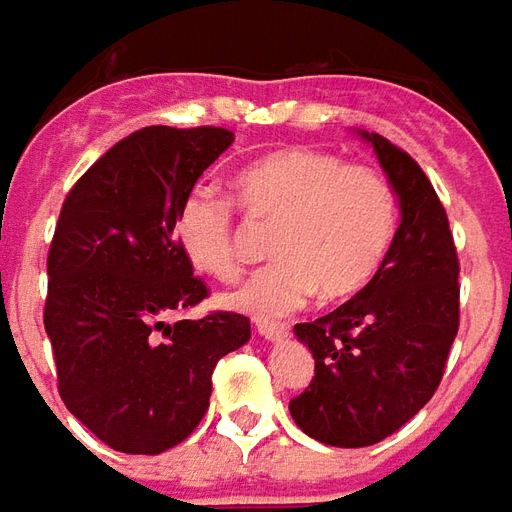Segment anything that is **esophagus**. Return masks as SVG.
<instances>
[{
  "label": "esophagus",
  "mask_w": 512,
  "mask_h": 512,
  "mask_svg": "<svg viewBox=\"0 0 512 512\" xmlns=\"http://www.w3.org/2000/svg\"><path fill=\"white\" fill-rule=\"evenodd\" d=\"M286 333H289V325L284 322H259V336H264L267 342H278Z\"/></svg>",
  "instance_id": "34e87169"
}]
</instances>
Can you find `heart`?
Listing matches in <instances>:
<instances>
[{"label": "heart", "mask_w": 512, "mask_h": 512, "mask_svg": "<svg viewBox=\"0 0 512 512\" xmlns=\"http://www.w3.org/2000/svg\"><path fill=\"white\" fill-rule=\"evenodd\" d=\"M231 198L248 220L275 226L267 245L275 262L226 297L259 320L295 311L317 289L325 300L355 295L378 273L397 228L389 179L320 148H281L256 159L234 176ZM234 204L195 190L176 215L184 256L220 281L242 273Z\"/></svg>", "instance_id": "1"}]
</instances>
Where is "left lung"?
<instances>
[{"instance_id":"1","label":"left lung","mask_w":512,"mask_h":512,"mask_svg":"<svg viewBox=\"0 0 512 512\" xmlns=\"http://www.w3.org/2000/svg\"><path fill=\"white\" fill-rule=\"evenodd\" d=\"M400 201V226L375 278L295 336L314 378L289 402L306 436L328 447L378 444L422 411L444 378L458 336V250L424 170L380 134L361 132Z\"/></svg>"}]
</instances>
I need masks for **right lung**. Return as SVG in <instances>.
Masks as SVG:
<instances>
[{"instance_id":"1","label":"right lung","mask_w":512,"mask_h":512,"mask_svg":"<svg viewBox=\"0 0 512 512\" xmlns=\"http://www.w3.org/2000/svg\"><path fill=\"white\" fill-rule=\"evenodd\" d=\"M231 143L220 126H146L90 165L60 209L43 308L57 389L126 455H159L190 436L217 361L250 339V320L234 311L181 320L209 289L192 275L176 215Z\"/></svg>"}]
</instances>
